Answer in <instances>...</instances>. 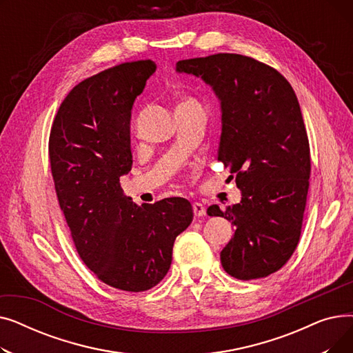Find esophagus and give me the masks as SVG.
I'll use <instances>...</instances> for the list:
<instances>
[{
    "instance_id": "esophagus-1",
    "label": "esophagus",
    "mask_w": 353,
    "mask_h": 353,
    "mask_svg": "<svg viewBox=\"0 0 353 353\" xmlns=\"http://www.w3.org/2000/svg\"><path fill=\"white\" fill-rule=\"evenodd\" d=\"M193 213H194L196 216H203V214H206V209H205V206L201 205V203L194 201V203H193Z\"/></svg>"
}]
</instances>
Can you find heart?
<instances>
[{"mask_svg": "<svg viewBox=\"0 0 353 353\" xmlns=\"http://www.w3.org/2000/svg\"><path fill=\"white\" fill-rule=\"evenodd\" d=\"M181 104H197V103H196L194 100H190V99H189V100H184Z\"/></svg>", "mask_w": 353, "mask_h": 353, "instance_id": "1", "label": "heart"}]
</instances>
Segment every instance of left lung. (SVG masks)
<instances>
[{
	"instance_id": "left-lung-1",
	"label": "left lung",
	"mask_w": 353,
	"mask_h": 353,
	"mask_svg": "<svg viewBox=\"0 0 353 353\" xmlns=\"http://www.w3.org/2000/svg\"><path fill=\"white\" fill-rule=\"evenodd\" d=\"M176 71L214 91L221 110L217 160L242 192L226 212L208 209L234 226L221 266L240 281L266 277L289 261L302 230L310 150L298 97L279 71L240 54L181 60Z\"/></svg>"
}]
</instances>
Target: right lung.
<instances>
[{"label":"right lung","instance_id":"right-lung-1","mask_svg":"<svg viewBox=\"0 0 353 353\" xmlns=\"http://www.w3.org/2000/svg\"><path fill=\"white\" fill-rule=\"evenodd\" d=\"M154 71L152 60L123 63L79 83L48 141L55 192L81 261L101 282L127 292L163 279L176 237L193 220L186 199L137 206L120 186L133 164L132 108Z\"/></svg>","mask_w":353,"mask_h":353}]
</instances>
